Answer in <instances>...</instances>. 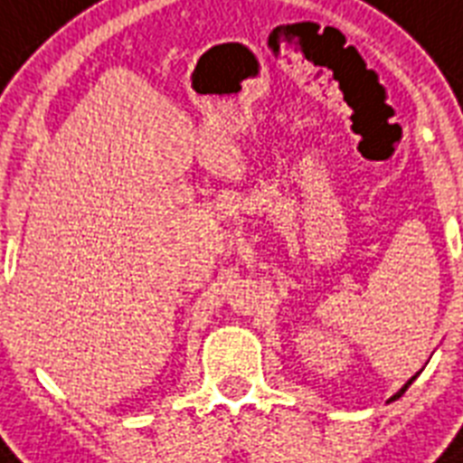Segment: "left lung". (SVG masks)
Wrapping results in <instances>:
<instances>
[{
  "mask_svg": "<svg viewBox=\"0 0 463 463\" xmlns=\"http://www.w3.org/2000/svg\"><path fill=\"white\" fill-rule=\"evenodd\" d=\"M413 380H416V377H411V380H409V382H406V384H403V387H402V389H399V392H396V394H394V396H392V402H394V399H399V396H402V394H403V392H406V389H409V387H411V382H413Z\"/></svg>",
  "mask_w": 463,
  "mask_h": 463,
  "instance_id": "left-lung-1",
  "label": "left lung"
}]
</instances>
